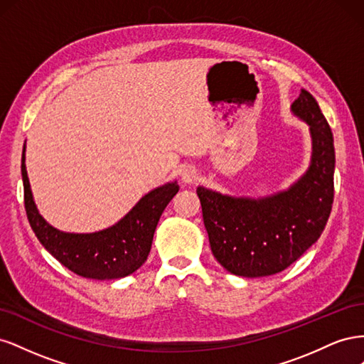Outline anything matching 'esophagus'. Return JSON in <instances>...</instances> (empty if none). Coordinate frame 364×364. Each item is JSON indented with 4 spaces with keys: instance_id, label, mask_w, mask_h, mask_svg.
I'll use <instances>...</instances> for the list:
<instances>
[{
    "instance_id": "esophagus-1",
    "label": "esophagus",
    "mask_w": 364,
    "mask_h": 364,
    "mask_svg": "<svg viewBox=\"0 0 364 364\" xmlns=\"http://www.w3.org/2000/svg\"><path fill=\"white\" fill-rule=\"evenodd\" d=\"M197 179H199V173L194 167H185L182 170V181L185 183H194Z\"/></svg>"
}]
</instances>
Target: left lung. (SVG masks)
<instances>
[{"label": "left lung", "mask_w": 364, "mask_h": 364, "mask_svg": "<svg viewBox=\"0 0 364 364\" xmlns=\"http://www.w3.org/2000/svg\"><path fill=\"white\" fill-rule=\"evenodd\" d=\"M290 111L310 130L311 159L287 190L253 199L197 186L213 255L237 277L261 278L285 270L316 243L331 214L333 132L316 98L305 90Z\"/></svg>", "instance_id": "obj_1"}]
</instances>
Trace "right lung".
<instances>
[{"instance_id": "right-lung-1", "label": "right lung", "mask_w": 364, "mask_h": 364, "mask_svg": "<svg viewBox=\"0 0 364 364\" xmlns=\"http://www.w3.org/2000/svg\"><path fill=\"white\" fill-rule=\"evenodd\" d=\"M21 173L27 217L41 245L75 274L97 281L129 277L146 262L164 209L179 191L178 182H167L142 196L112 226L87 234L65 232L51 226L38 211L26 168V144Z\"/></svg>"}]
</instances>
